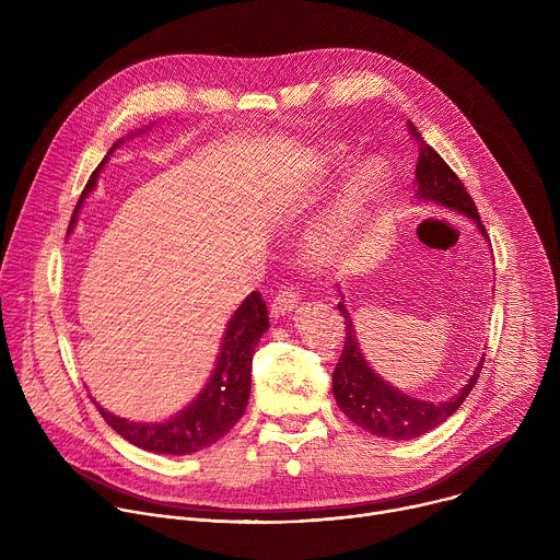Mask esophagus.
I'll use <instances>...</instances> for the list:
<instances>
[{"mask_svg":"<svg viewBox=\"0 0 560 560\" xmlns=\"http://www.w3.org/2000/svg\"><path fill=\"white\" fill-rule=\"evenodd\" d=\"M296 303H299V292L294 288H283L277 292V296L270 303V316L279 318V316L292 312L296 307Z\"/></svg>","mask_w":560,"mask_h":560,"instance_id":"esophagus-1","label":"esophagus"}]
</instances>
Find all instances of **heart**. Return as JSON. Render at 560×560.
I'll return each instance as SVG.
<instances>
[{"label": "heart", "mask_w": 560, "mask_h": 560, "mask_svg": "<svg viewBox=\"0 0 560 560\" xmlns=\"http://www.w3.org/2000/svg\"><path fill=\"white\" fill-rule=\"evenodd\" d=\"M387 184V166L368 159L343 184L305 238V257L314 266H337L352 253L363 232L365 219L381 199Z\"/></svg>", "instance_id": "heart-1"}]
</instances>
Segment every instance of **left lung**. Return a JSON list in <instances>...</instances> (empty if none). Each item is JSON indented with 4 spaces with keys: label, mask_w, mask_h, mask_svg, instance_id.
<instances>
[{
    "label": "left lung",
    "mask_w": 560,
    "mask_h": 560,
    "mask_svg": "<svg viewBox=\"0 0 560 560\" xmlns=\"http://www.w3.org/2000/svg\"><path fill=\"white\" fill-rule=\"evenodd\" d=\"M408 130L412 139L419 145V162H417V197L421 201H434L443 203L452 210H458L460 214L476 221L478 230L486 236V228L478 217V210L467 195L460 179L454 175V171L443 162V156L425 143L421 132L415 128V124L408 121ZM488 238V236H486ZM339 310L346 318V346L339 357V363L332 374V389L337 406L341 412L363 428L365 432L387 439V441H410L417 439L443 421H447L467 398L474 383L478 381V374L483 370V359L478 361L471 378L467 385L454 394L447 401L432 404L421 401V398L408 396L406 392L396 389L394 385L385 383L363 359L361 348L357 343V332L352 326L350 312L346 303H339Z\"/></svg>",
    "instance_id": "obj_1"
}]
</instances>
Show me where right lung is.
<instances>
[{
    "instance_id": "1",
    "label": "right lung",
    "mask_w": 560,
    "mask_h": 560,
    "mask_svg": "<svg viewBox=\"0 0 560 560\" xmlns=\"http://www.w3.org/2000/svg\"><path fill=\"white\" fill-rule=\"evenodd\" d=\"M119 143H124V139H119L108 150V154L102 159V164L91 175L82 197H79L74 206V212L68 223V232L74 228L77 214L82 210L84 199L95 188L102 168L106 166L108 156L115 152ZM268 328L270 324H268L266 301L255 290L244 299V303L236 307V312L230 318L210 381L188 408H184L177 417L168 421L135 423V421L115 417L100 406L97 410L119 436L154 454L182 456V454H195L203 447H210L221 436H225L246 412L248 398H250L255 348L259 346V339Z\"/></svg>"
}]
</instances>
